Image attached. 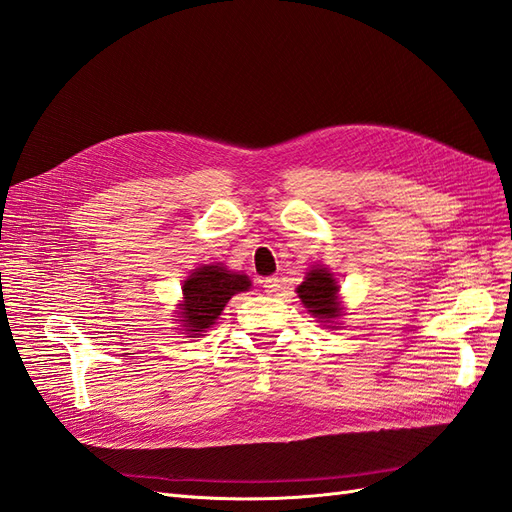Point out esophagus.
<instances>
[{"label":"esophagus","instance_id":"obj_1","mask_svg":"<svg viewBox=\"0 0 512 512\" xmlns=\"http://www.w3.org/2000/svg\"><path fill=\"white\" fill-rule=\"evenodd\" d=\"M262 288H265L267 294H277L280 292V277H265V280H262Z\"/></svg>","mask_w":512,"mask_h":512}]
</instances>
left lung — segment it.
Listing matches in <instances>:
<instances>
[{"instance_id": "1", "label": "left lung", "mask_w": 512, "mask_h": 512, "mask_svg": "<svg viewBox=\"0 0 512 512\" xmlns=\"http://www.w3.org/2000/svg\"><path fill=\"white\" fill-rule=\"evenodd\" d=\"M299 299L307 307V312L318 322L331 324L344 314V307L339 303V286L335 282V277L331 271L324 267H312L309 273L305 275V282L297 288Z\"/></svg>"}]
</instances>
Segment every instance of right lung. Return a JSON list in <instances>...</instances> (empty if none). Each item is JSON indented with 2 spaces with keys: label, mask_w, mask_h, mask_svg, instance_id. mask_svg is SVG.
<instances>
[{
  "label": "right lung",
  "mask_w": 512,
  "mask_h": 512,
  "mask_svg": "<svg viewBox=\"0 0 512 512\" xmlns=\"http://www.w3.org/2000/svg\"><path fill=\"white\" fill-rule=\"evenodd\" d=\"M250 277L228 271L224 265H205L183 282L179 322L188 337H200L220 318L226 303L239 292L250 290Z\"/></svg>",
  "instance_id": "1"
}]
</instances>
